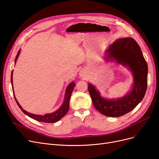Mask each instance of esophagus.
Masks as SVG:
<instances>
[{
	"label": "esophagus",
	"instance_id": "34e87169",
	"mask_svg": "<svg viewBox=\"0 0 159 159\" xmlns=\"http://www.w3.org/2000/svg\"><path fill=\"white\" fill-rule=\"evenodd\" d=\"M83 73V72H81V74H83V73Z\"/></svg>",
	"mask_w": 159,
	"mask_h": 159
}]
</instances>
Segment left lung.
Listing matches in <instances>:
<instances>
[{"label":"left lung","instance_id":"8db88e82","mask_svg":"<svg viewBox=\"0 0 159 159\" xmlns=\"http://www.w3.org/2000/svg\"><path fill=\"white\" fill-rule=\"evenodd\" d=\"M107 51V59L111 58L130 68L135 81L133 89L129 93L116 101L102 98L91 84L88 91L95 107L100 113L118 117L132 111L143 99L148 86V64L140 46L132 38L119 39Z\"/></svg>","mask_w":159,"mask_h":159}]
</instances>
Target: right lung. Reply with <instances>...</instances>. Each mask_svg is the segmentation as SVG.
Listing matches in <instances>:
<instances>
[{"label":"right lung","instance_id":"1","mask_svg":"<svg viewBox=\"0 0 159 159\" xmlns=\"http://www.w3.org/2000/svg\"><path fill=\"white\" fill-rule=\"evenodd\" d=\"M20 53V50L19 51L17 55L16 56L15 60V62H16V59H17L18 56ZM13 71L11 72V84L13 86ZM75 86V84L74 82H72L71 83L69 84V86H68V88H66V95H65V98H64V101L62 104V105L61 106V107L58 109V110H57L56 111L52 113H49V114H46L44 115H34L30 113H28V111L24 110L22 107L20 106V105L19 104V103L18 102V101H16V99L14 95V98L16 101V104H17L18 106L20 107V109L22 110V111L24 113L27 115L28 116H29L30 117H31L33 119H35V120L39 121V122H46V123H54L55 122H57L60 119H61L63 116L67 113V112L69 110V107H70V97H71V95L73 92V90L74 87ZM14 93V92H13ZM14 95V94H13Z\"/></svg>","mask_w":159,"mask_h":159}]
</instances>
